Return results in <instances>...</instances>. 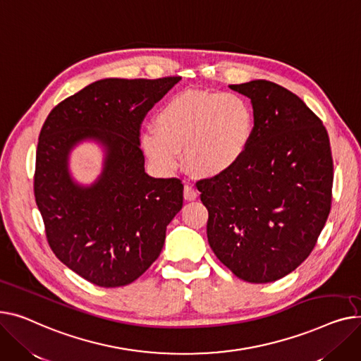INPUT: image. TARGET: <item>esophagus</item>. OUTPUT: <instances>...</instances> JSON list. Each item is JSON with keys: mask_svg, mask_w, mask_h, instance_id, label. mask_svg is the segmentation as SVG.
Listing matches in <instances>:
<instances>
[{"mask_svg": "<svg viewBox=\"0 0 361 361\" xmlns=\"http://www.w3.org/2000/svg\"><path fill=\"white\" fill-rule=\"evenodd\" d=\"M183 197H185L186 201H194L198 197L197 189L190 183H186L185 188H183Z\"/></svg>", "mask_w": 361, "mask_h": 361, "instance_id": "1", "label": "esophagus"}]
</instances>
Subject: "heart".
I'll use <instances>...</instances> for the list:
<instances>
[{"mask_svg": "<svg viewBox=\"0 0 361 361\" xmlns=\"http://www.w3.org/2000/svg\"><path fill=\"white\" fill-rule=\"evenodd\" d=\"M154 131L141 134V147L159 171L171 173L183 160L192 173L216 178L235 167L253 131L249 103L235 93L188 90L156 112Z\"/></svg>", "mask_w": 361, "mask_h": 361, "instance_id": "heart-1", "label": "heart"}]
</instances>
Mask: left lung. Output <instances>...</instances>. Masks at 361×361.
Instances as JSON below:
<instances>
[{"instance_id":"1","label":"left lung","mask_w":361,"mask_h":361,"mask_svg":"<svg viewBox=\"0 0 361 361\" xmlns=\"http://www.w3.org/2000/svg\"><path fill=\"white\" fill-rule=\"evenodd\" d=\"M253 106V131L239 163L197 182L207 238L238 279L271 283L313 250L332 202L334 161L321 118L272 81L233 84Z\"/></svg>"}]
</instances>
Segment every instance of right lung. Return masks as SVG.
I'll return each instance as SVG.
<instances>
[{"mask_svg": "<svg viewBox=\"0 0 361 361\" xmlns=\"http://www.w3.org/2000/svg\"><path fill=\"white\" fill-rule=\"evenodd\" d=\"M180 77L99 80L58 103L42 126L35 198L55 257L99 287L131 284L159 258L166 227L183 205L178 178L144 172L141 123ZM84 137L109 150L101 179L77 187L66 171Z\"/></svg>", "mask_w": 361, "mask_h": 361, "instance_id": "right-lung-1", "label": "right lung"}]
</instances>
